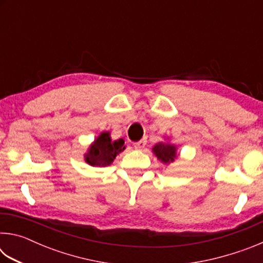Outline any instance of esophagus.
I'll use <instances>...</instances> for the list:
<instances>
[{
	"instance_id": "1",
	"label": "esophagus",
	"mask_w": 263,
	"mask_h": 263,
	"mask_svg": "<svg viewBox=\"0 0 263 263\" xmlns=\"http://www.w3.org/2000/svg\"><path fill=\"white\" fill-rule=\"evenodd\" d=\"M145 146H146V140L145 139H141V140L137 141V142H135V144H133V147H135L138 151L142 149V148L145 147Z\"/></svg>"
}]
</instances>
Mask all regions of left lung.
<instances>
[{
    "mask_svg": "<svg viewBox=\"0 0 263 263\" xmlns=\"http://www.w3.org/2000/svg\"><path fill=\"white\" fill-rule=\"evenodd\" d=\"M152 151L155 157L164 164L174 162L177 158L176 146L169 144V142H158L154 145Z\"/></svg>",
    "mask_w": 263,
    "mask_h": 263,
    "instance_id": "obj_1",
    "label": "left lung"
}]
</instances>
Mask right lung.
<instances>
[{
    "instance_id": "right-lung-1",
    "label": "right lung",
    "mask_w": 263,
    "mask_h": 263,
    "mask_svg": "<svg viewBox=\"0 0 263 263\" xmlns=\"http://www.w3.org/2000/svg\"><path fill=\"white\" fill-rule=\"evenodd\" d=\"M125 149L124 140H112L109 132H102L89 146L84 161L96 167H105L114 162L117 155Z\"/></svg>"
}]
</instances>
